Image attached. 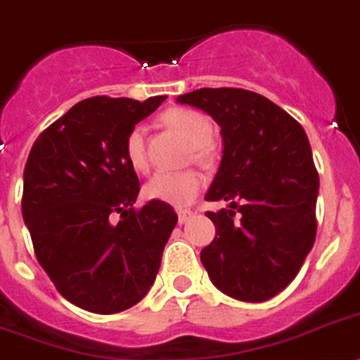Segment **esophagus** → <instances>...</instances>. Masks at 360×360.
I'll use <instances>...</instances> for the list:
<instances>
[{
  "label": "esophagus",
  "mask_w": 360,
  "mask_h": 360,
  "mask_svg": "<svg viewBox=\"0 0 360 360\" xmlns=\"http://www.w3.org/2000/svg\"><path fill=\"white\" fill-rule=\"evenodd\" d=\"M190 216H192V210H188V208H179V210H177V219H179L181 225L188 221Z\"/></svg>",
  "instance_id": "34e87169"
}]
</instances>
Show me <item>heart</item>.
Returning <instances> with one entry per match:
<instances>
[{
    "label": "heart",
    "mask_w": 360,
    "mask_h": 360,
    "mask_svg": "<svg viewBox=\"0 0 360 360\" xmlns=\"http://www.w3.org/2000/svg\"><path fill=\"white\" fill-rule=\"evenodd\" d=\"M168 126L177 129L192 144L194 159L201 165H210L214 161V148L210 144L214 128L212 122L203 113L186 108H174L162 115ZM124 155L129 166L137 172L148 168L146 155V129L144 126H134L124 141ZM203 188V177L194 170L185 172H157L144 185V195L153 201L186 207L195 199L199 190Z\"/></svg>",
    "instance_id": "b5f03b06"
}]
</instances>
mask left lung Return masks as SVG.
<instances>
[{
	"mask_svg": "<svg viewBox=\"0 0 360 360\" xmlns=\"http://www.w3.org/2000/svg\"><path fill=\"white\" fill-rule=\"evenodd\" d=\"M221 128L223 155L205 199L229 201L207 212L216 238L201 264L217 289L264 302L297 276L316 234V174L309 141L288 111L258 93L203 87L177 96Z\"/></svg>",
	"mask_w": 360,
	"mask_h": 360,
	"instance_id": "1",
	"label": "left lung"
}]
</instances>
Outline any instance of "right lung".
Wrapping results in <instances>:
<instances>
[{
    "mask_svg": "<svg viewBox=\"0 0 360 360\" xmlns=\"http://www.w3.org/2000/svg\"><path fill=\"white\" fill-rule=\"evenodd\" d=\"M165 98H86L36 139L27 159L21 212L36 258L65 300L91 313L113 315L146 297L177 223L168 203L135 210L141 186L124 155L129 129Z\"/></svg>",
    "mask_w": 360,
    "mask_h": 360,
    "instance_id": "1",
    "label": "right lung"
}]
</instances>
